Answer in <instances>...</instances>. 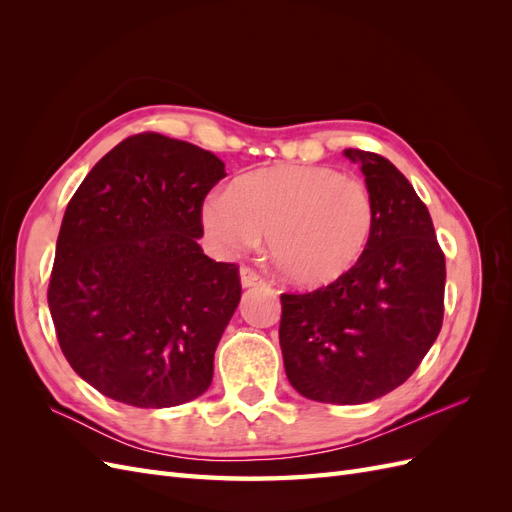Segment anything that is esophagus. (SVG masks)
<instances>
[{"instance_id":"1","label":"esophagus","mask_w":512,"mask_h":512,"mask_svg":"<svg viewBox=\"0 0 512 512\" xmlns=\"http://www.w3.org/2000/svg\"><path fill=\"white\" fill-rule=\"evenodd\" d=\"M241 284H243V288H250V286L267 284V280L258 271H254L252 267H243L241 269Z\"/></svg>"}]
</instances>
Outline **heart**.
<instances>
[{
    "instance_id": "heart-1",
    "label": "heart",
    "mask_w": 512,
    "mask_h": 512,
    "mask_svg": "<svg viewBox=\"0 0 512 512\" xmlns=\"http://www.w3.org/2000/svg\"><path fill=\"white\" fill-rule=\"evenodd\" d=\"M367 185L324 166H275L215 192L203 209L209 239L239 254L267 235L269 254L286 280L320 286L350 271L374 230Z\"/></svg>"
}]
</instances>
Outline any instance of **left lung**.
<instances>
[{
    "label": "left lung",
    "instance_id": "1",
    "mask_svg": "<svg viewBox=\"0 0 512 512\" xmlns=\"http://www.w3.org/2000/svg\"><path fill=\"white\" fill-rule=\"evenodd\" d=\"M361 162L374 230L356 265L329 286L282 294L280 346L290 384L322 404H367L404 384L436 342L446 262L410 181L378 153Z\"/></svg>",
    "mask_w": 512,
    "mask_h": 512
}]
</instances>
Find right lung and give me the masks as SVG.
Masks as SVG:
<instances>
[{
	"instance_id": "add662e5",
	"label": "right lung",
	"mask_w": 512,
	"mask_h": 512,
	"mask_svg": "<svg viewBox=\"0 0 512 512\" xmlns=\"http://www.w3.org/2000/svg\"><path fill=\"white\" fill-rule=\"evenodd\" d=\"M224 177L211 151L141 132L70 198L46 297L61 352L102 395L170 408L209 389L241 299L239 267L198 245L203 203Z\"/></svg>"
}]
</instances>
